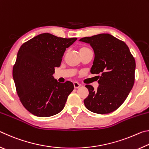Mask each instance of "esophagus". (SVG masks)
I'll return each mask as SVG.
<instances>
[{"label": "esophagus", "mask_w": 149, "mask_h": 149, "mask_svg": "<svg viewBox=\"0 0 149 149\" xmlns=\"http://www.w3.org/2000/svg\"><path fill=\"white\" fill-rule=\"evenodd\" d=\"M74 88L77 89V88H79L81 86V84H79V83L77 82V81H74Z\"/></svg>", "instance_id": "34e87169"}]
</instances>
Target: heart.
<instances>
[{"label":"heart","instance_id":"1","mask_svg":"<svg viewBox=\"0 0 149 149\" xmlns=\"http://www.w3.org/2000/svg\"><path fill=\"white\" fill-rule=\"evenodd\" d=\"M89 50H91L89 49V48H88L87 47H81L79 49V52H80V54H81L83 53H84V52H85L89 51Z\"/></svg>","mask_w":149,"mask_h":149}]
</instances>
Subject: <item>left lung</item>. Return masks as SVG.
<instances>
[{
    "mask_svg": "<svg viewBox=\"0 0 149 149\" xmlns=\"http://www.w3.org/2000/svg\"><path fill=\"white\" fill-rule=\"evenodd\" d=\"M79 41L89 43L95 52L91 69L98 75L99 87L86 85L89 95L85 107L97 114L117 110L127 97L135 82V60L124 42L108 33L85 37Z\"/></svg>",
    "mask_w": 149,
    "mask_h": 149,
    "instance_id": "1",
    "label": "left lung"
}]
</instances>
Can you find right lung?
Instances as JSON below:
<instances>
[{
	"instance_id": "1",
	"label": "right lung",
	"mask_w": 149,
	"mask_h": 149,
	"mask_svg": "<svg viewBox=\"0 0 149 149\" xmlns=\"http://www.w3.org/2000/svg\"><path fill=\"white\" fill-rule=\"evenodd\" d=\"M77 38H62L42 33L19 48L12 75L20 101L30 113L49 117L62 111L74 84H60L54 79V68L59 67L66 48Z\"/></svg>"
}]
</instances>
